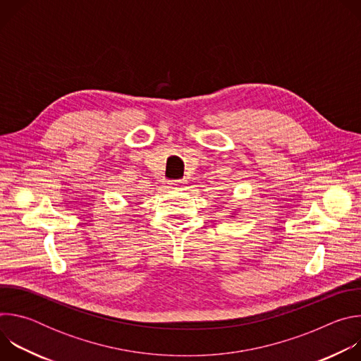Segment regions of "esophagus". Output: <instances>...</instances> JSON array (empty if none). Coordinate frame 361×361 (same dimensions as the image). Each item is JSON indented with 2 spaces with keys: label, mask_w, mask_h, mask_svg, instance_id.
<instances>
[{
  "label": "esophagus",
  "mask_w": 361,
  "mask_h": 361,
  "mask_svg": "<svg viewBox=\"0 0 361 361\" xmlns=\"http://www.w3.org/2000/svg\"><path fill=\"white\" fill-rule=\"evenodd\" d=\"M184 184H185L184 180H173V181L169 183V188H180V187H183Z\"/></svg>",
  "instance_id": "34e87169"
}]
</instances>
